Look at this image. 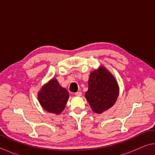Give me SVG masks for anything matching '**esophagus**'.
Here are the masks:
<instances>
[{"label":"esophagus","mask_w":155,"mask_h":155,"mask_svg":"<svg viewBox=\"0 0 155 155\" xmlns=\"http://www.w3.org/2000/svg\"><path fill=\"white\" fill-rule=\"evenodd\" d=\"M74 94H75V96H81V95H82V93H81V91H77V92H76Z\"/></svg>","instance_id":"34e87169"}]
</instances>
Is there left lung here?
<instances>
[{
  "label": "left lung",
  "mask_w": 155,
  "mask_h": 155,
  "mask_svg": "<svg viewBox=\"0 0 155 155\" xmlns=\"http://www.w3.org/2000/svg\"><path fill=\"white\" fill-rule=\"evenodd\" d=\"M85 98L94 112L101 114L116 102L120 88L116 79L105 67L101 65L90 73Z\"/></svg>",
  "instance_id": "1"
}]
</instances>
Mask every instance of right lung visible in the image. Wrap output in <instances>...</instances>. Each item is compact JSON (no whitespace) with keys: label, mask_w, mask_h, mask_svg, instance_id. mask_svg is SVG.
I'll use <instances>...</instances> for the list:
<instances>
[{"label":"right lung","mask_w":155,"mask_h":155,"mask_svg":"<svg viewBox=\"0 0 155 155\" xmlns=\"http://www.w3.org/2000/svg\"><path fill=\"white\" fill-rule=\"evenodd\" d=\"M69 93L62 87L55 78H52L41 87L38 91V101L46 111L59 115L64 111Z\"/></svg>","instance_id":"right-lung-1"}]
</instances>
